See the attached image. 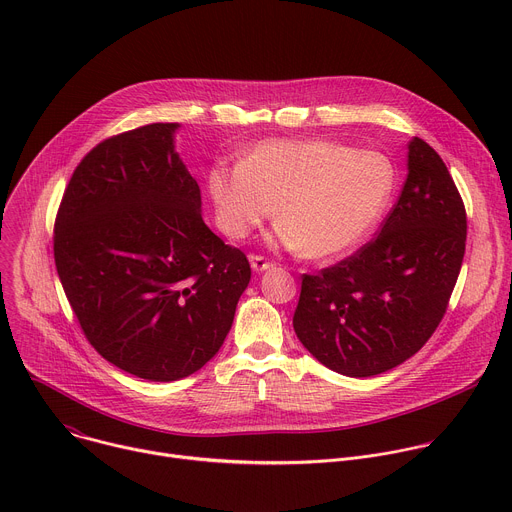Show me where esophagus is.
<instances>
[{
    "label": "esophagus",
    "mask_w": 512,
    "mask_h": 512,
    "mask_svg": "<svg viewBox=\"0 0 512 512\" xmlns=\"http://www.w3.org/2000/svg\"><path fill=\"white\" fill-rule=\"evenodd\" d=\"M249 261H251V267H253L255 273H263V271H267V269L273 267V263H269V261H267L265 257H261V255H251Z\"/></svg>",
    "instance_id": "esophagus-1"
}]
</instances>
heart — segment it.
I'll use <instances>...</instances> for the list:
<instances>
[{
    "label": "heart",
    "mask_w": 512,
    "mask_h": 512,
    "mask_svg": "<svg viewBox=\"0 0 512 512\" xmlns=\"http://www.w3.org/2000/svg\"><path fill=\"white\" fill-rule=\"evenodd\" d=\"M395 184L387 154L330 139L261 141L241 164L208 174L218 225L229 237L245 239L277 204V243L310 259L338 257L367 241Z\"/></svg>",
    "instance_id": "heart-1"
}]
</instances>
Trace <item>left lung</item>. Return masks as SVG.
Returning <instances> with one entry per match:
<instances>
[{"mask_svg":"<svg viewBox=\"0 0 512 512\" xmlns=\"http://www.w3.org/2000/svg\"><path fill=\"white\" fill-rule=\"evenodd\" d=\"M407 148V180L379 237L302 279L294 330L346 377H375L411 358L442 322L460 275V192L429 143L413 137Z\"/></svg>","mask_w":512,"mask_h":512,"instance_id":"obj_1","label":"left lung"}]
</instances>
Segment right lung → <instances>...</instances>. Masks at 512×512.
Returning a JSON list of instances; mask_svg holds the SVG:
<instances>
[{
	"instance_id": "add662e5",
	"label": "right lung",
	"mask_w": 512,
	"mask_h": 512,
	"mask_svg": "<svg viewBox=\"0 0 512 512\" xmlns=\"http://www.w3.org/2000/svg\"><path fill=\"white\" fill-rule=\"evenodd\" d=\"M178 123L101 141L72 174L54 225L64 294L93 348L145 381L184 379L223 346L251 265L202 221Z\"/></svg>"
}]
</instances>
